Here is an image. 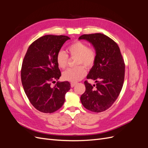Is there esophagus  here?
Returning a JSON list of instances; mask_svg holds the SVG:
<instances>
[{
  "instance_id": "obj_1",
  "label": "esophagus",
  "mask_w": 148,
  "mask_h": 148,
  "mask_svg": "<svg viewBox=\"0 0 148 148\" xmlns=\"http://www.w3.org/2000/svg\"><path fill=\"white\" fill-rule=\"evenodd\" d=\"M76 84H77V83H72V82H71V83H70V85H71V88H73V87H74V86H75V85H76Z\"/></svg>"
}]
</instances>
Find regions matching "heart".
<instances>
[{"instance_id":"heart-1","label":"heart","mask_w":148,"mask_h":148,"mask_svg":"<svg viewBox=\"0 0 148 148\" xmlns=\"http://www.w3.org/2000/svg\"><path fill=\"white\" fill-rule=\"evenodd\" d=\"M66 51L71 57H77L76 64H83L88 68L92 67L96 59V52L92 48H88L86 44L77 41L68 46ZM68 56L62 51L58 52L56 56V62L58 66L64 69L67 65ZM86 75V68L83 65H79L75 68L66 70L62 74V77L66 81L75 83L83 79Z\"/></svg>"}]
</instances>
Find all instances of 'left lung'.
<instances>
[{"mask_svg": "<svg viewBox=\"0 0 148 148\" xmlns=\"http://www.w3.org/2000/svg\"><path fill=\"white\" fill-rule=\"evenodd\" d=\"M79 40L90 42L96 52V59L87 75L96 85L84 82L86 90L80 97L83 106L94 112L108 109L117 99L125 77V63L117 44L101 33L83 34Z\"/></svg>", "mask_w": 148, "mask_h": 148, "instance_id": "obj_1", "label": "left lung"}]
</instances>
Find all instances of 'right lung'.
Masks as SVG:
<instances>
[{
  "label": "right lung",
  "instance_id": "obj_1",
  "mask_svg": "<svg viewBox=\"0 0 148 148\" xmlns=\"http://www.w3.org/2000/svg\"><path fill=\"white\" fill-rule=\"evenodd\" d=\"M70 38L66 36L46 35L31 44L21 70V83L31 104L43 113L54 112L63 106L65 94L70 89L69 82H56L61 76L56 56Z\"/></svg>",
  "mask_w": 148,
  "mask_h": 148
}]
</instances>
